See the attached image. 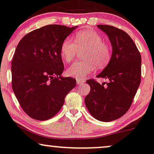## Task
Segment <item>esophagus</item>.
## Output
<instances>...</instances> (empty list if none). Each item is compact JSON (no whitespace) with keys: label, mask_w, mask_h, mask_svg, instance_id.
I'll list each match as a JSON object with an SVG mask.
<instances>
[{"label":"esophagus","mask_w":154,"mask_h":154,"mask_svg":"<svg viewBox=\"0 0 154 154\" xmlns=\"http://www.w3.org/2000/svg\"><path fill=\"white\" fill-rule=\"evenodd\" d=\"M76 82H77V85H81V84L85 82V81H84L83 79H76Z\"/></svg>","instance_id":"obj_1"}]
</instances>
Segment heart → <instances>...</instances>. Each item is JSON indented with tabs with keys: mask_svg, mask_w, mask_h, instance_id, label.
I'll return each mask as SVG.
<instances>
[{
	"mask_svg": "<svg viewBox=\"0 0 154 154\" xmlns=\"http://www.w3.org/2000/svg\"><path fill=\"white\" fill-rule=\"evenodd\" d=\"M78 50H85L82 62L70 65L67 74L70 77L82 79L91 72L96 67L104 68L109 63L112 50L98 32L92 30H85L76 34L75 42L67 38L64 40L60 48V54L64 61H72Z\"/></svg>",
	"mask_w": 154,
	"mask_h": 154,
	"instance_id": "1",
	"label": "heart"
}]
</instances>
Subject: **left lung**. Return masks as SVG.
<instances>
[{"label":"left lung","instance_id":"obj_1","mask_svg":"<svg viewBox=\"0 0 154 154\" xmlns=\"http://www.w3.org/2000/svg\"><path fill=\"white\" fill-rule=\"evenodd\" d=\"M97 28L107 35L112 54L109 63L97 77L109 82L104 86L93 79L86 81L90 91L85 102L93 117L108 122L122 117L131 106L141 83V57L124 30L107 25H98Z\"/></svg>","mask_w":154,"mask_h":154}]
</instances>
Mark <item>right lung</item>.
I'll return each instance as SVG.
<instances>
[{
	"label": "right lung",
	"mask_w": 154,
	"mask_h": 154,
	"mask_svg": "<svg viewBox=\"0 0 154 154\" xmlns=\"http://www.w3.org/2000/svg\"><path fill=\"white\" fill-rule=\"evenodd\" d=\"M77 26L48 25L29 32L17 45L12 63V87L29 116L45 121L63 107L76 79L63 77L60 48Z\"/></svg>",
	"instance_id": "1"
}]
</instances>
